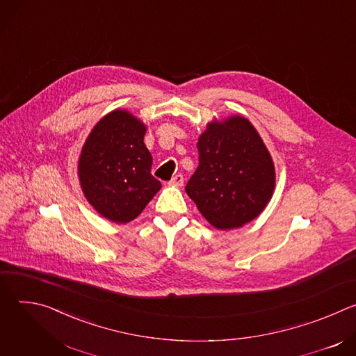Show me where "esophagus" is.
<instances>
[{"instance_id":"esophagus-1","label":"esophagus","mask_w":356,"mask_h":356,"mask_svg":"<svg viewBox=\"0 0 356 356\" xmlns=\"http://www.w3.org/2000/svg\"><path fill=\"white\" fill-rule=\"evenodd\" d=\"M183 183H184V177H183V175H180V173L176 175V176H173L172 180L169 181L170 186H177V187H179V186H183Z\"/></svg>"}]
</instances>
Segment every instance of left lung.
Returning a JSON list of instances; mask_svg holds the SVG:
<instances>
[{"mask_svg":"<svg viewBox=\"0 0 356 356\" xmlns=\"http://www.w3.org/2000/svg\"><path fill=\"white\" fill-rule=\"evenodd\" d=\"M198 168L186 193L218 229L257 218L275 188V166L253 125L242 117L211 122L197 143Z\"/></svg>","mask_w":356,"mask_h":356,"instance_id":"1","label":"left lung"}]
</instances>
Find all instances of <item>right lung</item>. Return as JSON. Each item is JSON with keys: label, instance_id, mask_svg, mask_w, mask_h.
Returning a JSON list of instances; mask_svg holds the SVG:
<instances>
[{"label": "right lung", "instance_id": "obj_1", "mask_svg": "<svg viewBox=\"0 0 356 356\" xmlns=\"http://www.w3.org/2000/svg\"><path fill=\"white\" fill-rule=\"evenodd\" d=\"M145 125L127 111L106 115L88 135L79 177L90 204L110 221L136 218L162 184L150 173L152 155L143 143Z\"/></svg>", "mask_w": 356, "mask_h": 356}]
</instances>
